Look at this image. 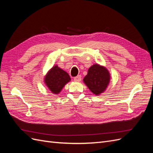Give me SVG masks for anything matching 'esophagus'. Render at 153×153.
<instances>
[{
  "label": "esophagus",
  "instance_id": "1",
  "mask_svg": "<svg viewBox=\"0 0 153 153\" xmlns=\"http://www.w3.org/2000/svg\"><path fill=\"white\" fill-rule=\"evenodd\" d=\"M81 80V76L78 75L75 77H74V81L75 82H80Z\"/></svg>",
  "mask_w": 153,
  "mask_h": 153
}]
</instances>
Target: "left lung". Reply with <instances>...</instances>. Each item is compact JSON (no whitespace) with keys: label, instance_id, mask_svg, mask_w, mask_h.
I'll return each mask as SVG.
<instances>
[{"label":"left lung","instance_id":"8db88e82","mask_svg":"<svg viewBox=\"0 0 153 153\" xmlns=\"http://www.w3.org/2000/svg\"><path fill=\"white\" fill-rule=\"evenodd\" d=\"M83 81L92 93L98 96L104 92L109 85L110 72L105 66L95 64L88 69Z\"/></svg>","mask_w":153,"mask_h":153}]
</instances>
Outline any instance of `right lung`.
Masks as SVG:
<instances>
[{
  "mask_svg": "<svg viewBox=\"0 0 153 153\" xmlns=\"http://www.w3.org/2000/svg\"><path fill=\"white\" fill-rule=\"evenodd\" d=\"M70 80L71 78L68 73L57 65L51 68L44 78L45 84L52 93L55 94H59L62 88Z\"/></svg>",
  "mask_w": 153,
  "mask_h": 153,
  "instance_id": "obj_1",
  "label": "right lung"
}]
</instances>
